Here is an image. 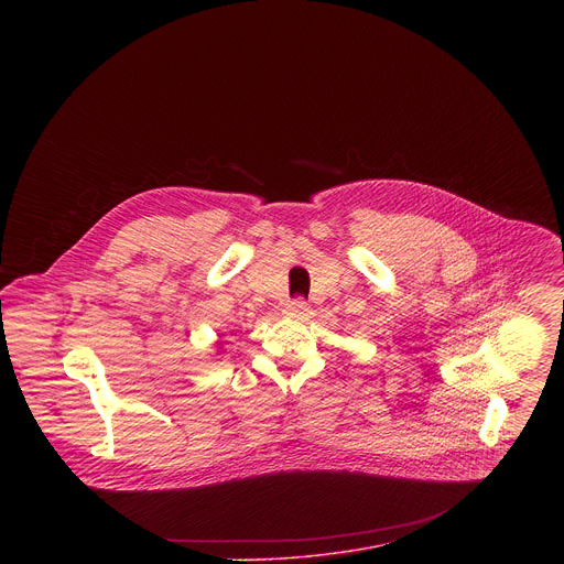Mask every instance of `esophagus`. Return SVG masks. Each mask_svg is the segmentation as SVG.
Returning <instances> with one entry per match:
<instances>
[{"label": "esophagus", "mask_w": 564, "mask_h": 564, "mask_svg": "<svg viewBox=\"0 0 564 564\" xmlns=\"http://www.w3.org/2000/svg\"><path fill=\"white\" fill-rule=\"evenodd\" d=\"M307 312H310V307H307V303L301 301V299L290 301V303L285 305V314H288V316H305Z\"/></svg>", "instance_id": "obj_1"}]
</instances>
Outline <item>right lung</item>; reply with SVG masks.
I'll return each instance as SVG.
<instances>
[{
	"label": "right lung",
	"instance_id": "add662e5",
	"mask_svg": "<svg viewBox=\"0 0 564 564\" xmlns=\"http://www.w3.org/2000/svg\"><path fill=\"white\" fill-rule=\"evenodd\" d=\"M216 355H223V341H216Z\"/></svg>",
	"mask_w": 564,
	"mask_h": 564
}]
</instances>
